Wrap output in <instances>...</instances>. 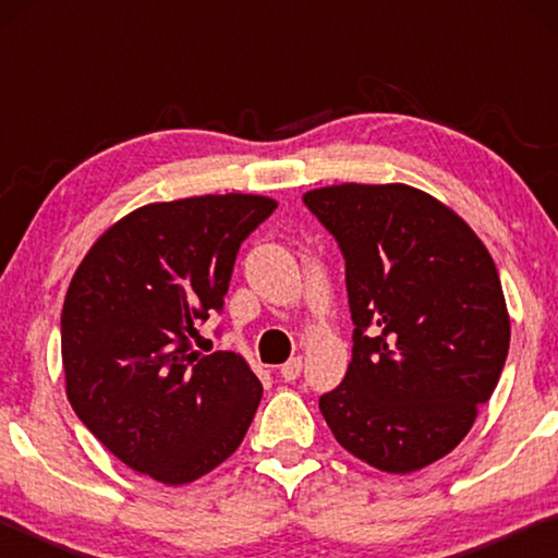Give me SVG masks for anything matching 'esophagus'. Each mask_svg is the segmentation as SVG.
Listing matches in <instances>:
<instances>
[{"instance_id":"1","label":"esophagus","mask_w":558,"mask_h":558,"mask_svg":"<svg viewBox=\"0 0 558 558\" xmlns=\"http://www.w3.org/2000/svg\"><path fill=\"white\" fill-rule=\"evenodd\" d=\"M300 372H302V356H292V359H288L286 364L280 366V376L286 381H295L298 376H300Z\"/></svg>"}]
</instances>
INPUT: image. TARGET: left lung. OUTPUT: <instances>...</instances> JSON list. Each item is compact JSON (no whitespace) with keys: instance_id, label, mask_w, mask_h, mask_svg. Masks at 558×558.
I'll return each mask as SVG.
<instances>
[{"instance_id":"left-lung-1","label":"left lung","mask_w":558,"mask_h":558,"mask_svg":"<svg viewBox=\"0 0 558 558\" xmlns=\"http://www.w3.org/2000/svg\"><path fill=\"white\" fill-rule=\"evenodd\" d=\"M302 202L342 248L354 323L344 381L319 411L372 468H426L468 436L502 374L495 260L450 206L409 184H332Z\"/></svg>"}]
</instances>
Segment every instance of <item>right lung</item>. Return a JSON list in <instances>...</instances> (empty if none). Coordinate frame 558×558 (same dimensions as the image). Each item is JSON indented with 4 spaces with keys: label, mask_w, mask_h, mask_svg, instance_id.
Masks as SVG:
<instances>
[{
    "label": "right lung",
    "mask_w": 558,
    "mask_h": 558,
    "mask_svg": "<svg viewBox=\"0 0 558 558\" xmlns=\"http://www.w3.org/2000/svg\"><path fill=\"white\" fill-rule=\"evenodd\" d=\"M278 202L206 194L130 211L90 245L61 313L65 396L128 468L186 485L231 458L263 386L235 352H194L235 253Z\"/></svg>",
    "instance_id": "obj_1"
}]
</instances>
